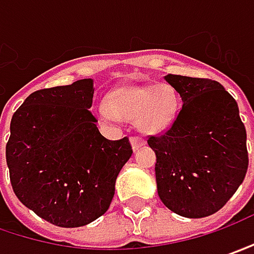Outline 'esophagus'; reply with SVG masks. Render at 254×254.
Here are the masks:
<instances>
[{
    "instance_id": "34e87169",
    "label": "esophagus",
    "mask_w": 254,
    "mask_h": 254,
    "mask_svg": "<svg viewBox=\"0 0 254 254\" xmlns=\"http://www.w3.org/2000/svg\"><path fill=\"white\" fill-rule=\"evenodd\" d=\"M130 143H132L133 150H138L139 148H142L145 145V140L142 138H139V136H133V138H130Z\"/></svg>"
}]
</instances>
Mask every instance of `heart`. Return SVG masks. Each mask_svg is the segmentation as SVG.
<instances>
[{
	"label": "heart",
	"instance_id": "obj_1",
	"mask_svg": "<svg viewBox=\"0 0 254 254\" xmlns=\"http://www.w3.org/2000/svg\"><path fill=\"white\" fill-rule=\"evenodd\" d=\"M179 112V95L168 83L118 88L109 94L108 102L101 101L95 108V114L102 122L114 124L121 118L133 119L136 129L145 135L168 132Z\"/></svg>",
	"mask_w": 254,
	"mask_h": 254
}]
</instances>
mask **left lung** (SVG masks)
<instances>
[{
  "mask_svg": "<svg viewBox=\"0 0 254 254\" xmlns=\"http://www.w3.org/2000/svg\"><path fill=\"white\" fill-rule=\"evenodd\" d=\"M182 109L162 136H150L158 194L176 215L206 217L222 209L248 172L246 129L233 96L216 81L166 75Z\"/></svg>",
  "mask_w": 254,
  "mask_h": 254,
  "instance_id": "8db88e82",
  "label": "left lung"
}]
</instances>
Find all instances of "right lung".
<instances>
[{"mask_svg": "<svg viewBox=\"0 0 254 254\" xmlns=\"http://www.w3.org/2000/svg\"><path fill=\"white\" fill-rule=\"evenodd\" d=\"M94 79L31 94L11 119L6 165L19 202L60 227L85 226L108 210L129 139L101 135L89 108Z\"/></svg>", "mask_w": 254, "mask_h": 254, "instance_id": "right-lung-1", "label": "right lung"}]
</instances>
